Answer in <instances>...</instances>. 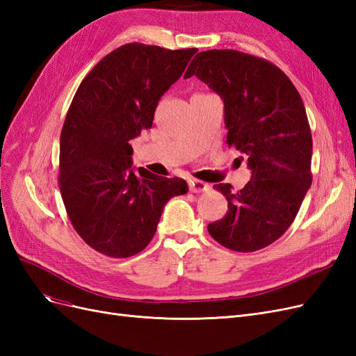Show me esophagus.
<instances>
[{
    "label": "esophagus",
    "instance_id": "1",
    "mask_svg": "<svg viewBox=\"0 0 356 356\" xmlns=\"http://www.w3.org/2000/svg\"><path fill=\"white\" fill-rule=\"evenodd\" d=\"M188 188L193 193H203V191H209V184L203 182L200 179H188Z\"/></svg>",
    "mask_w": 356,
    "mask_h": 356
}]
</instances>
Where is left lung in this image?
<instances>
[{
    "label": "left lung",
    "mask_w": 356,
    "mask_h": 356,
    "mask_svg": "<svg viewBox=\"0 0 356 356\" xmlns=\"http://www.w3.org/2000/svg\"><path fill=\"white\" fill-rule=\"evenodd\" d=\"M191 75L221 96L227 144L251 169L239 191L213 186L229 211L208 232L232 251L263 250L293 224L312 184V134L303 101L284 71L238 50L200 51L184 79Z\"/></svg>",
    "instance_id": "1"
}]
</instances>
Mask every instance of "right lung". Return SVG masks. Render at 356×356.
Listing matches in <instances>:
<instances>
[{
  "label": "right lung",
  "instance_id": "1",
  "mask_svg": "<svg viewBox=\"0 0 356 356\" xmlns=\"http://www.w3.org/2000/svg\"><path fill=\"white\" fill-rule=\"evenodd\" d=\"M197 49L129 42L86 75L60 132L59 186L72 227L95 251L127 258L153 239L181 178L132 168L131 141L153 124L156 106Z\"/></svg>",
  "mask_w": 356,
  "mask_h": 356
}]
</instances>
